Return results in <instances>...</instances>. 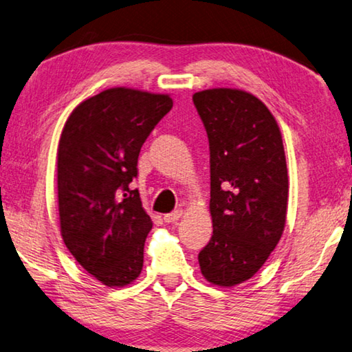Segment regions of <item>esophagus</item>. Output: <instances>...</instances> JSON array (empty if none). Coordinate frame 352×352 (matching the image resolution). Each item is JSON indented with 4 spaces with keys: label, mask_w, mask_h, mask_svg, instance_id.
Returning a JSON list of instances; mask_svg holds the SVG:
<instances>
[{
    "label": "esophagus",
    "mask_w": 352,
    "mask_h": 352,
    "mask_svg": "<svg viewBox=\"0 0 352 352\" xmlns=\"http://www.w3.org/2000/svg\"><path fill=\"white\" fill-rule=\"evenodd\" d=\"M181 217H182V210H181V208H177V210H175V212L166 213L164 217V221H165V223H176V221L179 219Z\"/></svg>",
    "instance_id": "obj_1"
}]
</instances>
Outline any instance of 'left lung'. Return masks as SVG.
Instances as JSON below:
<instances>
[{"label":"left lung","mask_w":352,"mask_h":352,"mask_svg":"<svg viewBox=\"0 0 352 352\" xmlns=\"http://www.w3.org/2000/svg\"><path fill=\"white\" fill-rule=\"evenodd\" d=\"M193 103L210 148L213 223L198 260L207 281L232 287L261 269L285 230V146L275 117L250 92L206 89L196 92Z\"/></svg>","instance_id":"obj_1"}]
</instances>
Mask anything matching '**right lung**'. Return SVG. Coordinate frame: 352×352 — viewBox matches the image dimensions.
Wrapping results in <instances>:
<instances>
[{"instance_id": "1", "label": "right lung", "mask_w": 352, "mask_h": 352, "mask_svg": "<svg viewBox=\"0 0 352 352\" xmlns=\"http://www.w3.org/2000/svg\"><path fill=\"white\" fill-rule=\"evenodd\" d=\"M171 108L170 96L111 88L80 103L61 131V236L80 266L108 287L129 285L144 266L153 223L131 182L142 145Z\"/></svg>"}]
</instances>
